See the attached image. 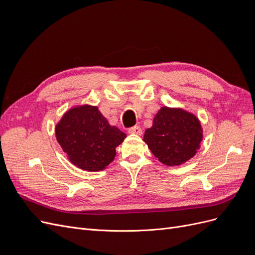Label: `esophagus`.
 <instances>
[{"mask_svg": "<svg viewBox=\"0 0 255 255\" xmlns=\"http://www.w3.org/2000/svg\"><path fill=\"white\" fill-rule=\"evenodd\" d=\"M128 133L129 134H136V135H140L141 134V128L138 126H134L132 128H128Z\"/></svg>", "mask_w": 255, "mask_h": 255, "instance_id": "obj_1", "label": "esophagus"}]
</instances>
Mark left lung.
<instances>
[{
  "instance_id": "8db88e82",
  "label": "left lung",
  "mask_w": 255,
  "mask_h": 255,
  "mask_svg": "<svg viewBox=\"0 0 255 255\" xmlns=\"http://www.w3.org/2000/svg\"><path fill=\"white\" fill-rule=\"evenodd\" d=\"M199 120L183 110L161 107L146 128L143 141L153 155L167 166L181 165L195 155L202 140Z\"/></svg>"
}]
</instances>
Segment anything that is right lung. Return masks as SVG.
I'll return each mask as SVG.
<instances>
[{
    "label": "right lung",
    "instance_id": "1",
    "mask_svg": "<svg viewBox=\"0 0 255 255\" xmlns=\"http://www.w3.org/2000/svg\"><path fill=\"white\" fill-rule=\"evenodd\" d=\"M57 141L75 166L100 171L116 156L126 133L112 127L98 107L84 105L67 112L55 128Z\"/></svg>",
    "mask_w": 255,
    "mask_h": 255
}]
</instances>
